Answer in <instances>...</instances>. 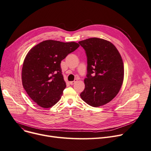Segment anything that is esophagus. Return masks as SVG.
<instances>
[{"label": "esophagus", "mask_w": 151, "mask_h": 151, "mask_svg": "<svg viewBox=\"0 0 151 151\" xmlns=\"http://www.w3.org/2000/svg\"><path fill=\"white\" fill-rule=\"evenodd\" d=\"M77 81V79H75L74 81H70V84H71V85H73V84H74Z\"/></svg>", "instance_id": "obj_1"}]
</instances>
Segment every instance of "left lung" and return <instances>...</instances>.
<instances>
[{"label":"left lung","instance_id":"left-lung-1","mask_svg":"<svg viewBox=\"0 0 151 151\" xmlns=\"http://www.w3.org/2000/svg\"><path fill=\"white\" fill-rule=\"evenodd\" d=\"M86 52L87 75L81 99L89 106L100 107L119 93L124 78L122 57L115 45L105 39L92 37L78 42Z\"/></svg>","mask_w":151,"mask_h":151}]
</instances>
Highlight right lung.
<instances>
[{"label":"right lung","mask_w":151,"mask_h":151,"mask_svg":"<svg viewBox=\"0 0 151 151\" xmlns=\"http://www.w3.org/2000/svg\"><path fill=\"white\" fill-rule=\"evenodd\" d=\"M79 46L75 42L46 40L28 52L22 67V84L38 106L50 108L60 99L66 88L61 61Z\"/></svg>","instance_id":"obj_1"}]
</instances>
